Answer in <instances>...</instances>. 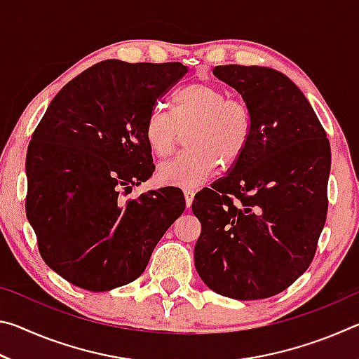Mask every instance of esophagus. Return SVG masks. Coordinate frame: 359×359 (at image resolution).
Instances as JSON below:
<instances>
[{
  "mask_svg": "<svg viewBox=\"0 0 359 359\" xmlns=\"http://www.w3.org/2000/svg\"><path fill=\"white\" fill-rule=\"evenodd\" d=\"M185 194V204H187V209L191 208V203L194 199V190H190V188H187V190L184 191Z\"/></svg>",
  "mask_w": 359,
  "mask_h": 359,
  "instance_id": "esophagus-1",
  "label": "esophagus"
}]
</instances>
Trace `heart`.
<instances>
[{
  "instance_id": "1",
  "label": "heart",
  "mask_w": 359,
  "mask_h": 359,
  "mask_svg": "<svg viewBox=\"0 0 359 359\" xmlns=\"http://www.w3.org/2000/svg\"><path fill=\"white\" fill-rule=\"evenodd\" d=\"M250 112L244 102L228 98L212 83H190L172 96L171 114L155 109L144 135L154 155H172L180 133L188 130L187 151L158 168L161 184L196 188L214 175L218 161L229 166L239 160L250 137Z\"/></svg>"
}]
</instances>
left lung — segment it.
I'll return each instance as SVG.
<instances>
[{
  "label": "left lung",
  "instance_id": "obj_1",
  "mask_svg": "<svg viewBox=\"0 0 359 359\" xmlns=\"http://www.w3.org/2000/svg\"><path fill=\"white\" fill-rule=\"evenodd\" d=\"M214 76L250 112L244 154L196 194L194 266L215 293L239 301L282 293L311 266L327 212L331 149L311 102L280 71L224 65ZM236 203H233V199Z\"/></svg>",
  "mask_w": 359,
  "mask_h": 359
}]
</instances>
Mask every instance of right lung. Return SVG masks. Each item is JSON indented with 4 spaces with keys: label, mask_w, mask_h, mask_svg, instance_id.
<instances>
[{
    "label": "right lung",
    "mask_w": 359,
    "mask_h": 359,
    "mask_svg": "<svg viewBox=\"0 0 359 359\" xmlns=\"http://www.w3.org/2000/svg\"><path fill=\"white\" fill-rule=\"evenodd\" d=\"M182 63L104 60L60 90L27 154V217L42 259L65 280L109 291L142 274L185 210L180 190L121 203L154 172L144 128L158 100L187 74Z\"/></svg>",
    "instance_id": "right-lung-1"
}]
</instances>
